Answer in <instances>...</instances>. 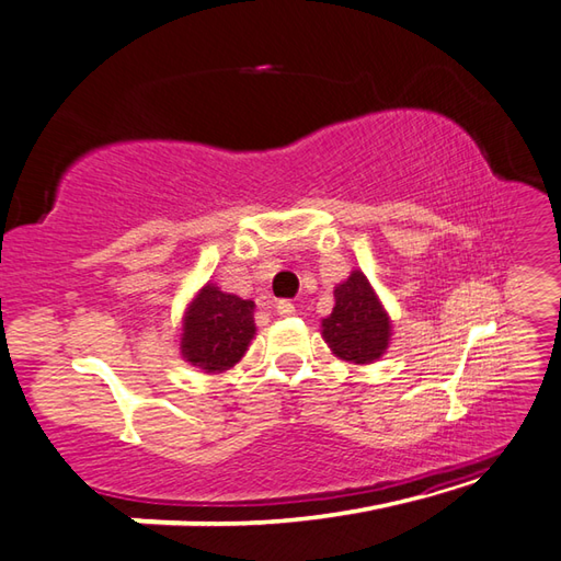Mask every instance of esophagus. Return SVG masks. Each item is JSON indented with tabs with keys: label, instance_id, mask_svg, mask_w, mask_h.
<instances>
[{
	"label": "esophagus",
	"instance_id": "esophagus-1",
	"mask_svg": "<svg viewBox=\"0 0 561 561\" xmlns=\"http://www.w3.org/2000/svg\"><path fill=\"white\" fill-rule=\"evenodd\" d=\"M274 309H277L279 316H291L294 313V304L287 301V299H282V301H277V306H274Z\"/></svg>",
	"mask_w": 561,
	"mask_h": 561
}]
</instances>
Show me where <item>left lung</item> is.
Listing matches in <instances>:
<instances>
[{"label":"left lung","instance_id":"1","mask_svg":"<svg viewBox=\"0 0 561 561\" xmlns=\"http://www.w3.org/2000/svg\"><path fill=\"white\" fill-rule=\"evenodd\" d=\"M321 328L333 355L355 365L379 359L391 340L389 313L359 270L350 272V277L335 287L333 313L323 318Z\"/></svg>","mask_w":561,"mask_h":561}]
</instances>
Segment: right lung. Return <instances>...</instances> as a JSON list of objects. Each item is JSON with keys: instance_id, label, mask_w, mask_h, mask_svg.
<instances>
[{"instance_id": "1", "label": "right lung", "mask_w": 561, "mask_h": 561, "mask_svg": "<svg viewBox=\"0 0 561 561\" xmlns=\"http://www.w3.org/2000/svg\"><path fill=\"white\" fill-rule=\"evenodd\" d=\"M255 304L226 294L216 284L194 296L182 321V357L208 375H218L240 362L255 337Z\"/></svg>"}]
</instances>
